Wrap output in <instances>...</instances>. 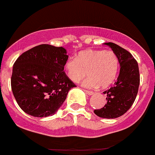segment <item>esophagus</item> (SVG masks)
Wrapping results in <instances>:
<instances>
[{
    "label": "esophagus",
    "mask_w": 155,
    "mask_h": 155,
    "mask_svg": "<svg viewBox=\"0 0 155 155\" xmlns=\"http://www.w3.org/2000/svg\"><path fill=\"white\" fill-rule=\"evenodd\" d=\"M84 92L86 93V94H87L88 95H91V94H94V92L93 91H87V90H84Z\"/></svg>",
    "instance_id": "obj_1"
}]
</instances>
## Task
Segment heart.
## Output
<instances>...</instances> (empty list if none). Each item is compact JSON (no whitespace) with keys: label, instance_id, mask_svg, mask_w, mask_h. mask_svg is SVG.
<instances>
[{"label":"heart","instance_id":"1","mask_svg":"<svg viewBox=\"0 0 155 155\" xmlns=\"http://www.w3.org/2000/svg\"><path fill=\"white\" fill-rule=\"evenodd\" d=\"M64 68L68 78L73 82H79L87 74L88 77L82 83L83 86L104 88L116 79L120 61L112 50H87L81 51L75 60H68Z\"/></svg>","mask_w":155,"mask_h":155}]
</instances>
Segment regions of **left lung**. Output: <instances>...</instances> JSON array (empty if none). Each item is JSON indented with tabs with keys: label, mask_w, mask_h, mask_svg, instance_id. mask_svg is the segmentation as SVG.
I'll return each instance as SVG.
<instances>
[{
	"label": "left lung",
	"mask_w": 155,
	"mask_h": 155,
	"mask_svg": "<svg viewBox=\"0 0 155 155\" xmlns=\"http://www.w3.org/2000/svg\"><path fill=\"white\" fill-rule=\"evenodd\" d=\"M105 44L118 56L120 74L114 85L103 92L107 95V103L94 113L102 118L115 119L127 113L135 101L140 84L139 68L130 52L113 42Z\"/></svg>",
	"instance_id": "left-lung-1"
}]
</instances>
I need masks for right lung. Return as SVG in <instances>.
Returning <instances> with one entry per match:
<instances>
[{"label":"right lung","mask_w":155,"mask_h":155,"mask_svg":"<svg viewBox=\"0 0 155 155\" xmlns=\"http://www.w3.org/2000/svg\"><path fill=\"white\" fill-rule=\"evenodd\" d=\"M67 50L42 44L25 52L13 65L12 90L19 107L35 117L55 114L76 87L64 71Z\"/></svg>","instance_id":"right-lung-1"}]
</instances>
